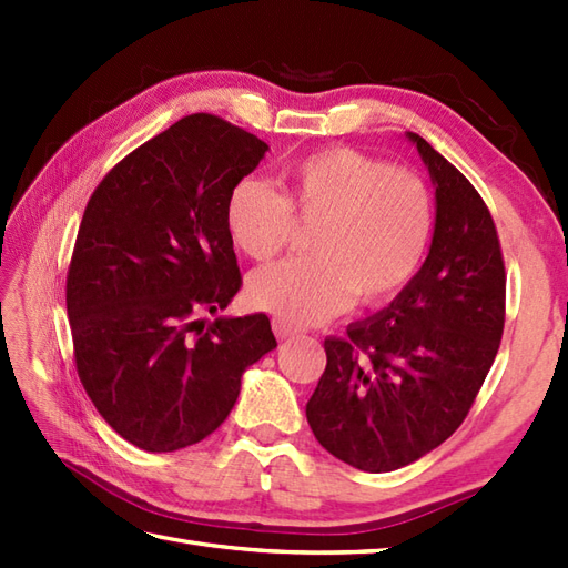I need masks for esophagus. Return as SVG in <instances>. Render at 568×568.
Returning <instances> with one entry per match:
<instances>
[{"label": "esophagus", "instance_id": "1", "mask_svg": "<svg viewBox=\"0 0 568 568\" xmlns=\"http://www.w3.org/2000/svg\"><path fill=\"white\" fill-rule=\"evenodd\" d=\"M273 332H275V336L277 339H291L293 334H297V327H293L291 322H285V320H273Z\"/></svg>", "mask_w": 568, "mask_h": 568}]
</instances>
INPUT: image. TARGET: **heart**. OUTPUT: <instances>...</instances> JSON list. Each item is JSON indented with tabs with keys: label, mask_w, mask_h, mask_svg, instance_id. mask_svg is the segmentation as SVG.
Wrapping results in <instances>:
<instances>
[{
	"label": "heart",
	"mask_w": 568,
	"mask_h": 568,
	"mask_svg": "<svg viewBox=\"0 0 568 568\" xmlns=\"http://www.w3.org/2000/svg\"><path fill=\"white\" fill-rule=\"evenodd\" d=\"M283 192L241 178L224 202L229 239L253 261H271L315 224V256L265 265L248 277V300L295 324L339 315L356 297L381 305L417 275L434 234V200L415 171L348 146L291 163Z\"/></svg>",
	"instance_id": "obj_1"
}]
</instances>
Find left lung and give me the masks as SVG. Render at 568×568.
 I'll use <instances>...</instances> for the list:
<instances>
[{
    "label": "left lung",
    "mask_w": 568,
    "mask_h": 568,
    "mask_svg": "<svg viewBox=\"0 0 568 568\" xmlns=\"http://www.w3.org/2000/svg\"><path fill=\"white\" fill-rule=\"evenodd\" d=\"M437 185L429 256L376 317L324 339L327 368L307 403L317 442L344 464L385 474L462 427L505 327V263L478 190L409 134Z\"/></svg>",
    "instance_id": "left-lung-1"
}]
</instances>
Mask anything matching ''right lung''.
<instances>
[{"instance_id":"add662e5","label":"right lung","mask_w":568,"mask_h":568,"mask_svg":"<svg viewBox=\"0 0 568 568\" xmlns=\"http://www.w3.org/2000/svg\"><path fill=\"white\" fill-rule=\"evenodd\" d=\"M268 146L214 114L141 143L94 187L65 303L84 393L143 452H175L222 425L241 373L275 348L271 320H214L241 287L224 202Z\"/></svg>"}]
</instances>
